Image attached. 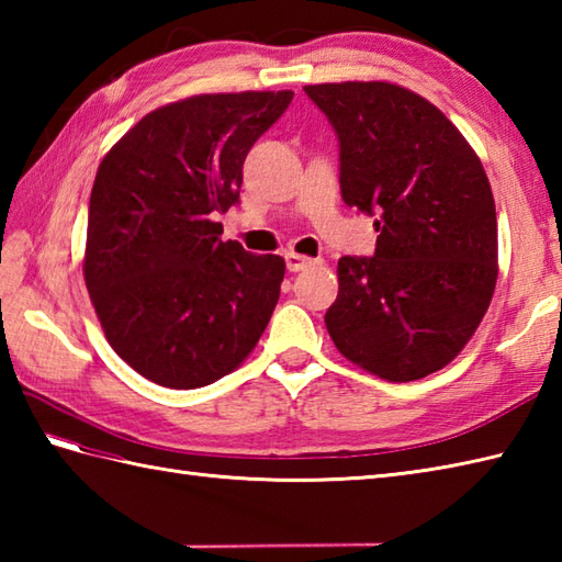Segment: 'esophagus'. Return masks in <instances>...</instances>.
<instances>
[{"label": "esophagus", "mask_w": 562, "mask_h": 562, "mask_svg": "<svg viewBox=\"0 0 562 562\" xmlns=\"http://www.w3.org/2000/svg\"><path fill=\"white\" fill-rule=\"evenodd\" d=\"M284 260H288V270H290V272H300V270L312 266V262H316L314 258L300 256V254H288V256H284Z\"/></svg>", "instance_id": "obj_1"}]
</instances>
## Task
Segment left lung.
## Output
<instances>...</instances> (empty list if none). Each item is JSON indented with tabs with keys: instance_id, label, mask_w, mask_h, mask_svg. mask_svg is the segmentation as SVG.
<instances>
[{
	"instance_id": "8db88e82",
	"label": "left lung",
	"mask_w": 562,
	"mask_h": 562,
	"mask_svg": "<svg viewBox=\"0 0 562 562\" xmlns=\"http://www.w3.org/2000/svg\"><path fill=\"white\" fill-rule=\"evenodd\" d=\"M340 139V193L376 214L372 258L338 260L326 328L386 381L447 367L491 306L497 214L479 154L435 103L391 81L304 87Z\"/></svg>"
}]
</instances>
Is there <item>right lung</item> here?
<instances>
[{
	"mask_svg": "<svg viewBox=\"0 0 562 562\" xmlns=\"http://www.w3.org/2000/svg\"><path fill=\"white\" fill-rule=\"evenodd\" d=\"M292 91L198 93L147 113L99 164L83 282L111 348L166 389H200L254 352L284 258L222 241L244 159Z\"/></svg>",
	"mask_w": 562,
	"mask_h": 562,
	"instance_id": "add662e5",
	"label": "right lung"
}]
</instances>
